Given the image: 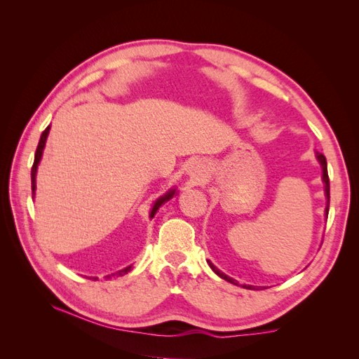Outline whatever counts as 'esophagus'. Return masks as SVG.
Returning <instances> with one entry per match:
<instances>
[{
	"label": "esophagus",
	"mask_w": 359,
	"mask_h": 359,
	"mask_svg": "<svg viewBox=\"0 0 359 359\" xmlns=\"http://www.w3.org/2000/svg\"><path fill=\"white\" fill-rule=\"evenodd\" d=\"M186 173L190 177V181L193 184H199L205 180V169L201 161L193 160L186 166Z\"/></svg>",
	"instance_id": "esophagus-1"
}]
</instances>
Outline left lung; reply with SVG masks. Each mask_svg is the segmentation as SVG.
Listing matches in <instances>:
<instances>
[{"instance_id":"8db88e82","label":"left lung","mask_w":359,"mask_h":359,"mask_svg":"<svg viewBox=\"0 0 359 359\" xmlns=\"http://www.w3.org/2000/svg\"><path fill=\"white\" fill-rule=\"evenodd\" d=\"M316 158H318V161L320 163V168H322V181H323V186H325V198H327V206H325V217H327V219H328V211H330V178H328L327 158H325V156L320 154V153H316ZM208 265L211 266V269H212L214 273H215L217 276H219L220 278H223V280H226V281H229V283H232V285H236L233 278H231L229 276H226L224 273H222V271H220L219 268H217L212 262H210V260H208ZM248 287H252V286H248ZM248 287H247V289H248Z\"/></svg>"}]
</instances>
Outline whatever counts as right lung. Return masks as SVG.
Returning a JSON list of instances; mask_svg holds the SVG:
<instances>
[{
  "label": "right lung",
  "instance_id": "right-lung-1",
  "mask_svg": "<svg viewBox=\"0 0 359 359\" xmlns=\"http://www.w3.org/2000/svg\"><path fill=\"white\" fill-rule=\"evenodd\" d=\"M49 130H50V126H48L46 127V130L45 132L41 133V136H40V140H39V145H37V149H36V156H34V165H32V169H31V189H32V198L36 196V177H37V169H39V165H40V160H41V157H43V149H45V145H46V140H48V135H49ZM177 193V189H170V190H168L165 194H163V196H160L156 202H154V205H153V208H151V211H149V219H153V217L156 215V212L158 211V208L160 206L165 203V202H168V201H170L172 198H173V194ZM128 271H132V265L130 266H126L124 269H119V271H116V273H114V274H111V276H106L107 278H111V277H118V276H124V274H127ZM90 280H99L97 277H88Z\"/></svg>",
  "mask_w": 359,
  "mask_h": 359
}]
</instances>
